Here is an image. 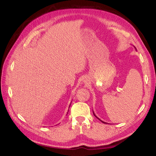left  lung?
Instances as JSON below:
<instances>
[{
  "instance_id": "8db88e82",
  "label": "left lung",
  "mask_w": 156,
  "mask_h": 156,
  "mask_svg": "<svg viewBox=\"0 0 156 156\" xmlns=\"http://www.w3.org/2000/svg\"><path fill=\"white\" fill-rule=\"evenodd\" d=\"M135 49H136V48H135ZM93 114H94V115L95 116V117H97V118L98 119H99V120H100V121H101L102 122H103V123H107V122H104V121H101V119H98V117H97V116H96V115H95V114H94V112H93Z\"/></svg>"
}]
</instances>
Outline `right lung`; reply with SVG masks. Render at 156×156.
<instances>
[{
  "label": "right lung",
  "mask_w": 156,
  "mask_h": 156,
  "mask_svg": "<svg viewBox=\"0 0 156 156\" xmlns=\"http://www.w3.org/2000/svg\"><path fill=\"white\" fill-rule=\"evenodd\" d=\"M69 106H70V105H69Z\"/></svg>",
  "instance_id": "obj_1"
}]
</instances>
